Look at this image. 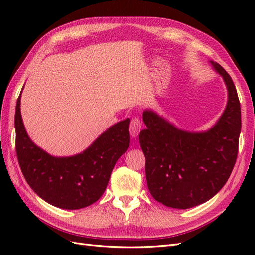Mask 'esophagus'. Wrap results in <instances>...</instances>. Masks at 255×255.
Masks as SVG:
<instances>
[{
  "label": "esophagus",
  "mask_w": 255,
  "mask_h": 255,
  "mask_svg": "<svg viewBox=\"0 0 255 255\" xmlns=\"http://www.w3.org/2000/svg\"><path fill=\"white\" fill-rule=\"evenodd\" d=\"M141 128H142V122H141V120L139 118L135 117L132 121H130L129 133L134 138L138 136V134H139Z\"/></svg>",
  "instance_id": "34e87169"
}]
</instances>
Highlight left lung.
<instances>
[{
    "label": "left lung",
    "mask_w": 255,
    "mask_h": 255,
    "mask_svg": "<svg viewBox=\"0 0 255 255\" xmlns=\"http://www.w3.org/2000/svg\"><path fill=\"white\" fill-rule=\"evenodd\" d=\"M212 66L228 88L226 110L206 132L175 128L153 111H144L139 134L145 177L152 197L168 207L186 210L202 204L225 186L238 153L241 103L235 85L219 64Z\"/></svg>",
    "instance_id": "left-lung-1"
}]
</instances>
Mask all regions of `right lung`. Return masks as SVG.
Masks as SVG:
<instances>
[{
    "mask_svg": "<svg viewBox=\"0 0 255 255\" xmlns=\"http://www.w3.org/2000/svg\"><path fill=\"white\" fill-rule=\"evenodd\" d=\"M17 100L14 128L21 171L36 194L54 206L79 210L101 198L119 157L129 146V118L116 123L84 152L55 157L37 146L26 133Z\"/></svg>",
    "mask_w": 255,
    "mask_h": 255,
    "instance_id": "obj_1",
    "label": "right lung"
}]
</instances>
